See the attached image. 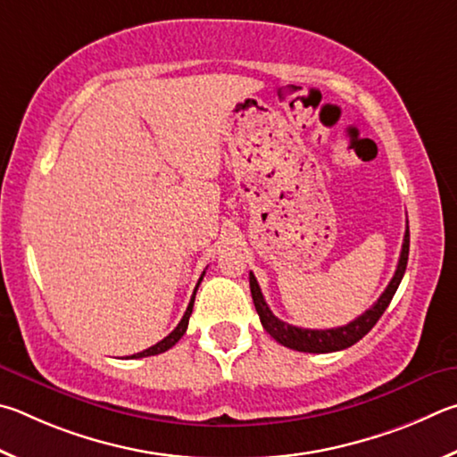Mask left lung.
<instances>
[{
	"instance_id": "left-lung-1",
	"label": "left lung",
	"mask_w": 457,
	"mask_h": 457,
	"mask_svg": "<svg viewBox=\"0 0 457 457\" xmlns=\"http://www.w3.org/2000/svg\"><path fill=\"white\" fill-rule=\"evenodd\" d=\"M407 257H410V227L405 228L402 254H399L395 275L389 281L387 289L381 293V297L375 301L363 315H359L355 321H351L343 327H335V329H301V327L281 321V319H277L273 315V311L269 309L265 297H262L261 293L257 278H254V275L251 273L249 281H251V295H253L254 309H257L265 331L285 347L295 349V351H305V353H331V351L347 349L351 345H355L359 339H363L365 335L373 329V325L379 321L383 311L389 307V303L394 299L397 287L403 278Z\"/></svg>"
}]
</instances>
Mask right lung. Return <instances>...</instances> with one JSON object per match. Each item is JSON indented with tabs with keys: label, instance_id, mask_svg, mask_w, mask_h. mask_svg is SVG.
I'll return each mask as SVG.
<instances>
[{
	"label": "right lung",
	"instance_id": "right-lung-1",
	"mask_svg": "<svg viewBox=\"0 0 457 457\" xmlns=\"http://www.w3.org/2000/svg\"><path fill=\"white\" fill-rule=\"evenodd\" d=\"M203 277H204V273L200 275V278H198V283H196V289H198V285H200V281H203ZM196 289H195V293H192V299H190V303H188V307H187V311H184V317L180 319V323L176 325V329L170 333V335H166V337L162 339V341H158L156 345H152V347H148V349H144V351H140V353H136V355H132V359H140V357H150V355H158V353H164V351H168L170 347H174L176 343L180 341V337L184 333H187V327H188V319H190V313H192V305H195V295H196Z\"/></svg>",
	"mask_w": 457,
	"mask_h": 457
}]
</instances>
